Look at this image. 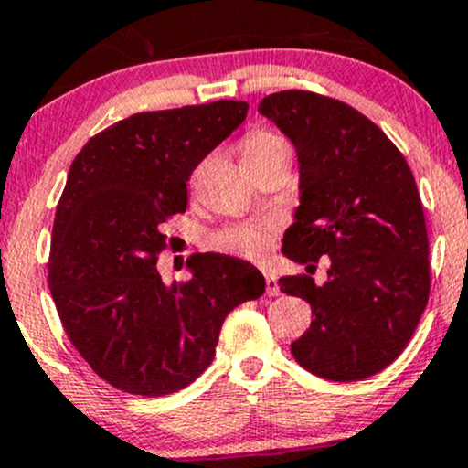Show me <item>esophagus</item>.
Returning <instances> with one entry per match:
<instances>
[{"label":"esophagus","mask_w":468,"mask_h":468,"mask_svg":"<svg viewBox=\"0 0 468 468\" xmlns=\"http://www.w3.org/2000/svg\"><path fill=\"white\" fill-rule=\"evenodd\" d=\"M264 277H266V292L268 294H279L277 277L272 275V272H268V271H264Z\"/></svg>","instance_id":"esophagus-1"}]
</instances>
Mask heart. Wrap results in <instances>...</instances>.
I'll return each instance as SVG.
<instances>
[{
  "mask_svg": "<svg viewBox=\"0 0 468 468\" xmlns=\"http://www.w3.org/2000/svg\"><path fill=\"white\" fill-rule=\"evenodd\" d=\"M279 149H288V144L283 143V138H279L277 133L257 130L250 132L249 136L241 141V160L250 163V160L266 158V155L279 152ZM213 246L219 250L235 252V255H246L255 257L264 250L266 246V233L261 229H233L219 233L213 239Z\"/></svg>",
  "mask_w": 468,
  "mask_h": 468,
  "instance_id": "heart-1",
  "label": "heart"
}]
</instances>
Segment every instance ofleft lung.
I'll list each match as a JSON object with an SVG mask.
<instances>
[{
  "mask_svg": "<svg viewBox=\"0 0 468 468\" xmlns=\"http://www.w3.org/2000/svg\"><path fill=\"white\" fill-rule=\"evenodd\" d=\"M257 112L297 152L299 207L282 252L299 264L330 257L324 286L308 275L279 279L314 316L290 352L335 383L378 374L411 341L429 299L427 227L410 165L341 101L288 90Z\"/></svg>",
  "mask_w": 468,
  "mask_h": 468,
  "instance_id": "8db88e82",
  "label": "left lung"
}]
</instances>
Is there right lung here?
Listing matches in <instances>:
<instances>
[{"instance_id":"add662e5","label":"right lung","mask_w":468,"mask_h":468,"mask_svg":"<svg viewBox=\"0 0 468 468\" xmlns=\"http://www.w3.org/2000/svg\"><path fill=\"white\" fill-rule=\"evenodd\" d=\"M246 112L244 101H216L133 114L90 138L69 166L48 286L72 346L116 389H185L211 365L230 310L264 294L255 266L219 252H200L186 283L166 286L155 268L193 169Z\"/></svg>"}]
</instances>
